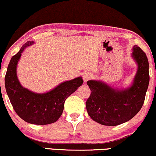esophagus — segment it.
Listing matches in <instances>:
<instances>
[{
	"instance_id": "esophagus-1",
	"label": "esophagus",
	"mask_w": 156,
	"mask_h": 156,
	"mask_svg": "<svg viewBox=\"0 0 156 156\" xmlns=\"http://www.w3.org/2000/svg\"><path fill=\"white\" fill-rule=\"evenodd\" d=\"M92 78V74L90 73H84L83 75V80L85 83H86L88 80Z\"/></svg>"
}]
</instances>
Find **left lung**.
I'll list each match as a JSON object with an SVG mask.
<instances>
[{"label": "left lung", "instance_id": "8db88e82", "mask_svg": "<svg viewBox=\"0 0 156 156\" xmlns=\"http://www.w3.org/2000/svg\"><path fill=\"white\" fill-rule=\"evenodd\" d=\"M131 56L137 70L129 87H113L99 80L87 81L91 92L86 101V110L94 121L102 125L125 123L135 117L143 105L150 80L148 60L137 45H134Z\"/></svg>", "mask_w": 156, "mask_h": 156}]
</instances>
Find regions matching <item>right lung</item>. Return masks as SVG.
Returning a JSON list of instances; mask_svg holds the SVG:
<instances>
[{"mask_svg": "<svg viewBox=\"0 0 156 156\" xmlns=\"http://www.w3.org/2000/svg\"><path fill=\"white\" fill-rule=\"evenodd\" d=\"M34 44L29 41L10 60L5 77L7 95L13 109L23 120L33 125L54 123L62 115L66 98L82 86V77L62 82L46 93H36L21 86L17 77V65L27 47Z\"/></svg>", "mask_w": 156, "mask_h": 156, "instance_id": "obj_1", "label": "right lung"}]
</instances>
